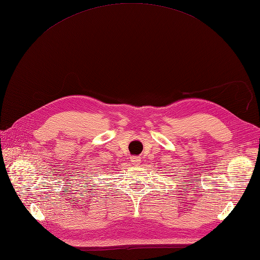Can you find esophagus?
Here are the masks:
<instances>
[{
	"mask_svg": "<svg viewBox=\"0 0 260 260\" xmlns=\"http://www.w3.org/2000/svg\"><path fill=\"white\" fill-rule=\"evenodd\" d=\"M141 157H137V156H133V157L131 158V164L133 165V166H138L141 164Z\"/></svg>",
	"mask_w": 260,
	"mask_h": 260,
	"instance_id": "esophagus-1",
	"label": "esophagus"
}]
</instances>
